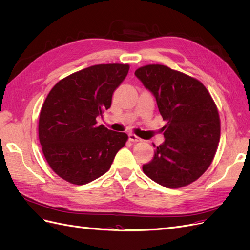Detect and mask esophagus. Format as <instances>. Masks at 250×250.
<instances>
[{
  "label": "esophagus",
  "mask_w": 250,
  "mask_h": 250,
  "mask_svg": "<svg viewBox=\"0 0 250 250\" xmlns=\"http://www.w3.org/2000/svg\"><path fill=\"white\" fill-rule=\"evenodd\" d=\"M128 139H129V141H131V142H139V141H142V139H140L139 137H137V135L133 134V133H129V134H128Z\"/></svg>",
  "instance_id": "34e87169"
}]
</instances>
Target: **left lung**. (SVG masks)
<instances>
[{"instance_id":"1","label":"left lung","mask_w":250,"mask_h":250,"mask_svg":"<svg viewBox=\"0 0 250 250\" xmlns=\"http://www.w3.org/2000/svg\"><path fill=\"white\" fill-rule=\"evenodd\" d=\"M155 97L165 141L152 161L143 165L158 185L177 188L192 184L207 171L220 140V119L214 100L200 81L162 64H148L134 73Z\"/></svg>"}]
</instances>
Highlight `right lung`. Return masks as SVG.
<instances>
[{"instance_id":"1","label":"right lung","mask_w":250,"mask_h":250,"mask_svg":"<svg viewBox=\"0 0 250 250\" xmlns=\"http://www.w3.org/2000/svg\"><path fill=\"white\" fill-rule=\"evenodd\" d=\"M129 65L97 64L57 82L44 100L39 137L52 170L74 185H85L106 173L128 135L97 125L111 105L113 92Z\"/></svg>"}]
</instances>
